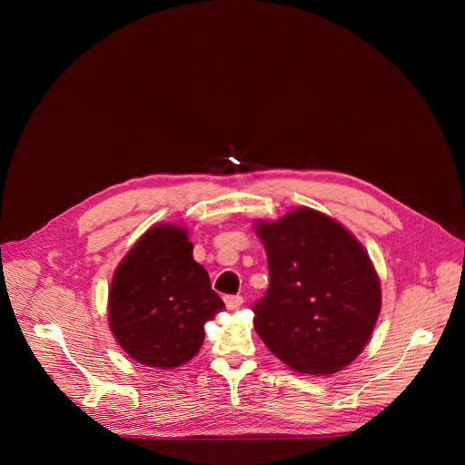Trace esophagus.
<instances>
[{"label":"esophagus","instance_id":"34e87169","mask_svg":"<svg viewBox=\"0 0 465 465\" xmlns=\"http://www.w3.org/2000/svg\"><path fill=\"white\" fill-rule=\"evenodd\" d=\"M224 303H226V307L228 309H239L241 305H242V296H239V294H233V296H224Z\"/></svg>","mask_w":465,"mask_h":465}]
</instances>
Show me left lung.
Returning a JSON list of instances; mask_svg holds the SVG:
<instances>
[{"instance_id":"1","label":"left lung","mask_w":465,"mask_h":465,"mask_svg":"<svg viewBox=\"0 0 465 465\" xmlns=\"http://www.w3.org/2000/svg\"><path fill=\"white\" fill-rule=\"evenodd\" d=\"M255 226L271 274L252 307L257 335L294 371H341L364 350L381 311L368 253L337 221L309 208Z\"/></svg>"}]
</instances>
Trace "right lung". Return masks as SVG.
Here are the masks:
<instances>
[{
	"label": "right lung",
	"mask_w": 465,
	"mask_h": 465,
	"mask_svg": "<svg viewBox=\"0 0 465 465\" xmlns=\"http://www.w3.org/2000/svg\"><path fill=\"white\" fill-rule=\"evenodd\" d=\"M224 309L183 228H151L114 274L108 316L119 346L140 364L176 368L204 342V323Z\"/></svg>",
	"instance_id": "add662e5"
}]
</instances>
